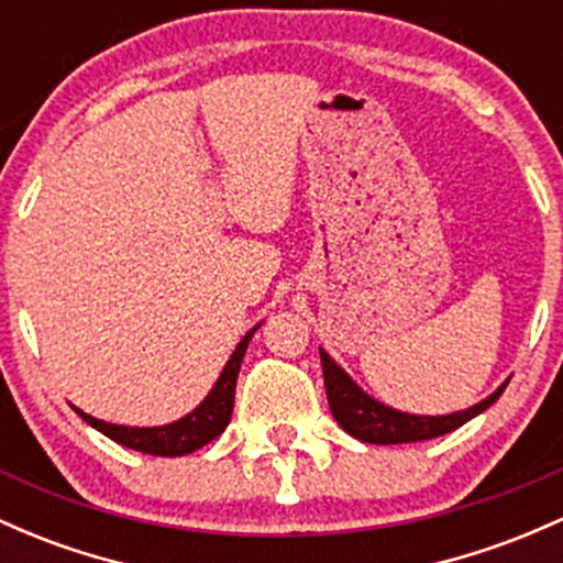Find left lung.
Wrapping results in <instances>:
<instances>
[{"mask_svg":"<svg viewBox=\"0 0 563 563\" xmlns=\"http://www.w3.org/2000/svg\"><path fill=\"white\" fill-rule=\"evenodd\" d=\"M320 363H323V379H325V395H329V406L333 419L342 424V430H347L352 438L363 443H413V441H430V438L446 435L456 428H462L465 422H471L473 417L484 413L492 404H497V398L508 387L510 379H505L492 395H486L484 400L471 406V409L452 411V413H409L398 411L393 406L382 404L374 395H368L357 385L352 376L339 366L336 361L320 347Z\"/></svg>","mask_w":563,"mask_h":563,"instance_id":"left-lung-1","label":"left lung"}]
</instances>
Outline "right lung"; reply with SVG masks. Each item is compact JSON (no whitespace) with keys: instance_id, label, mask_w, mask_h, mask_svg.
Wrapping results in <instances>:
<instances>
[{"instance_id":"right-lung-1","label":"right lung","mask_w":563,"mask_h":563,"mask_svg":"<svg viewBox=\"0 0 563 563\" xmlns=\"http://www.w3.org/2000/svg\"><path fill=\"white\" fill-rule=\"evenodd\" d=\"M262 329V323H256L253 329L245 333L243 339L238 342V347L227 361V366L221 368L219 379L213 382L211 393L200 400L197 409H191L189 413H184L181 419L168 424H157V428H128V424H114V422H103V419L90 417L77 406H71L90 428H96L98 432L111 438V441L122 443V446L135 449L141 454H154V456H184L202 449L206 443H211L213 438H219L221 432L227 430L230 424L232 409H234V387H238V374H240V363H243L245 350H249L251 336Z\"/></svg>"}]
</instances>
